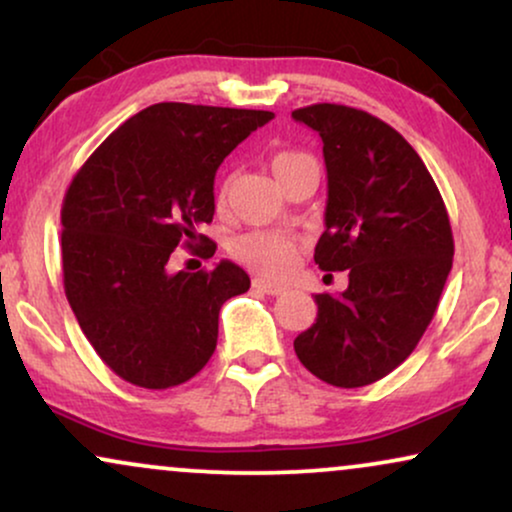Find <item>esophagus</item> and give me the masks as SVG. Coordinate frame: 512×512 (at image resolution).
I'll return each mask as SVG.
<instances>
[{
    "label": "esophagus",
    "mask_w": 512,
    "mask_h": 512,
    "mask_svg": "<svg viewBox=\"0 0 512 512\" xmlns=\"http://www.w3.org/2000/svg\"><path fill=\"white\" fill-rule=\"evenodd\" d=\"M254 287H256L258 291H263V294H268V296H280V294H284V291H287V287H282V284H275V282H270V280H263V277H256Z\"/></svg>",
    "instance_id": "obj_1"
}]
</instances>
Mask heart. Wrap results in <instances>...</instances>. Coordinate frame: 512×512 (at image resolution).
<instances>
[{
    "mask_svg": "<svg viewBox=\"0 0 512 512\" xmlns=\"http://www.w3.org/2000/svg\"><path fill=\"white\" fill-rule=\"evenodd\" d=\"M305 162H313L305 152L282 150L277 152V155H272L270 169L277 181H282L289 171H294ZM225 197H228V188L223 185V188L218 190L216 202L225 204ZM296 251H298V242L294 237L282 235V232H268V230L244 232V235H240L230 244V254L235 256L237 261L272 277L287 275L291 265L296 261Z\"/></svg>",
    "mask_w": 512,
    "mask_h": 512,
    "instance_id": "1",
    "label": "heart"
}]
</instances>
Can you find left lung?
Wrapping results in <instances>:
<instances>
[{"label": "left lung", "instance_id": "1", "mask_svg": "<svg viewBox=\"0 0 512 512\" xmlns=\"http://www.w3.org/2000/svg\"><path fill=\"white\" fill-rule=\"evenodd\" d=\"M291 117L322 138L327 164L322 270H348L343 294H317L313 327L296 336L303 367L338 388H362L407 360L433 320L454 258L442 195L393 126L348 105Z\"/></svg>", "mask_w": 512, "mask_h": 512}]
</instances>
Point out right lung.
Masks as SVG:
<instances>
[{
    "label": "right lung",
    "mask_w": 512,
    "mask_h": 512,
    "mask_svg": "<svg viewBox=\"0 0 512 512\" xmlns=\"http://www.w3.org/2000/svg\"><path fill=\"white\" fill-rule=\"evenodd\" d=\"M268 110L157 103L105 138L63 199V284L98 357L138 388L190 381L218 341V313L249 289L240 265L169 268L178 244L211 258L216 169Z\"/></svg>",
    "instance_id": "1"
}]
</instances>
